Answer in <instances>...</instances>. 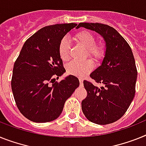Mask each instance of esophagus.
Wrapping results in <instances>:
<instances>
[{
	"mask_svg": "<svg viewBox=\"0 0 146 146\" xmlns=\"http://www.w3.org/2000/svg\"><path fill=\"white\" fill-rule=\"evenodd\" d=\"M79 82H80V84L81 85H82L83 84V79H82V78H79Z\"/></svg>",
	"mask_w": 146,
	"mask_h": 146,
	"instance_id": "1",
	"label": "esophagus"
}]
</instances>
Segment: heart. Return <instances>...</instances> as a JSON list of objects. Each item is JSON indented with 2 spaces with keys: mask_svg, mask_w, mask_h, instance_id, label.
I'll return each instance as SVG.
<instances>
[{
  "mask_svg": "<svg viewBox=\"0 0 146 146\" xmlns=\"http://www.w3.org/2000/svg\"><path fill=\"white\" fill-rule=\"evenodd\" d=\"M73 38L79 45L86 49V56H89L94 62H100L103 60L106 55L107 46L103 41H96V38L93 33L82 29L76 33ZM69 41L63 38L59 41L58 52L60 58L66 62L70 58ZM94 69V63L91 60L88 59L83 62H71L67 65V73L79 77H84L88 75Z\"/></svg>",
  "mask_w": 146,
  "mask_h": 146,
  "instance_id": "b5f03b06",
  "label": "heart"
}]
</instances>
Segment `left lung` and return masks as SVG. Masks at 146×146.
Listing matches in <instances>:
<instances>
[{"mask_svg":"<svg viewBox=\"0 0 146 146\" xmlns=\"http://www.w3.org/2000/svg\"><path fill=\"white\" fill-rule=\"evenodd\" d=\"M103 36L106 55L102 65L91 73L90 78L101 83L100 88L89 81L83 82L87 96L82 109L88 120L98 125L116 122L125 113L136 91L137 70L131 48L112 27L100 23H79Z\"/></svg>","mask_w":146,"mask_h":146,"instance_id":"obj_1","label":"left lung"}]
</instances>
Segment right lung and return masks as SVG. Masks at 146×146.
Segmentation results:
<instances>
[{
    "mask_svg": "<svg viewBox=\"0 0 146 146\" xmlns=\"http://www.w3.org/2000/svg\"><path fill=\"white\" fill-rule=\"evenodd\" d=\"M76 25L46 26L22 46L14 64L11 86L18 110L29 120L47 122L58 118L66 100L79 87V79L72 75L56 82L66 71L58 56V44Z\"/></svg>",
    "mask_w": 146,
    "mask_h": 146,
    "instance_id": "obj_1",
    "label": "right lung"
}]
</instances>
